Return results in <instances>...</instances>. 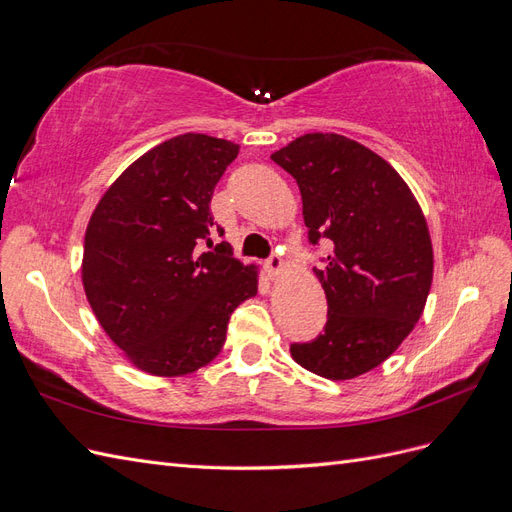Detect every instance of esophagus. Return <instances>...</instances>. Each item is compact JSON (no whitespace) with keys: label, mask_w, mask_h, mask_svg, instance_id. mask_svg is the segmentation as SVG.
Here are the masks:
<instances>
[{"label":"esophagus","mask_w":512,"mask_h":512,"mask_svg":"<svg viewBox=\"0 0 512 512\" xmlns=\"http://www.w3.org/2000/svg\"><path fill=\"white\" fill-rule=\"evenodd\" d=\"M265 267H267V271L271 273V275H277V273H282V269H284V260L277 256V254H273L267 262H265Z\"/></svg>","instance_id":"obj_1"}]
</instances>
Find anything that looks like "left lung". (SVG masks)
I'll use <instances>...</instances> for the list:
<instances>
[{
    "mask_svg": "<svg viewBox=\"0 0 512 512\" xmlns=\"http://www.w3.org/2000/svg\"><path fill=\"white\" fill-rule=\"evenodd\" d=\"M271 160L297 179L309 241L329 239L314 269L329 312L324 333L292 344L307 371L350 380L378 367L421 318L433 277L425 215L397 170L342 134H305Z\"/></svg>",
    "mask_w": 512,
    "mask_h": 512,
    "instance_id": "obj_1",
    "label": "left lung"
}]
</instances>
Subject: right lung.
I'll return each instance as SVG.
<instances>
[{
	"instance_id": "add662e5",
	"label": "right lung",
	"mask_w": 512,
	"mask_h": 512,
	"mask_svg": "<svg viewBox=\"0 0 512 512\" xmlns=\"http://www.w3.org/2000/svg\"><path fill=\"white\" fill-rule=\"evenodd\" d=\"M239 145L179 134L130 164L85 232L83 288L106 335L151 376L213 361L230 314L258 292V269L213 250V190ZM218 235L224 230L218 226Z\"/></svg>"
}]
</instances>
